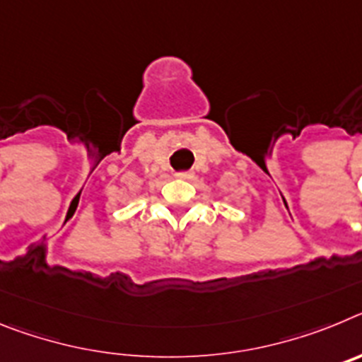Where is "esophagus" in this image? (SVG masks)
<instances>
[{"instance_id":"esophagus-1","label":"esophagus","mask_w":362,"mask_h":362,"mask_svg":"<svg viewBox=\"0 0 362 362\" xmlns=\"http://www.w3.org/2000/svg\"><path fill=\"white\" fill-rule=\"evenodd\" d=\"M175 177L183 179V181H190V179H194V174H192V172H177Z\"/></svg>"}]
</instances>
